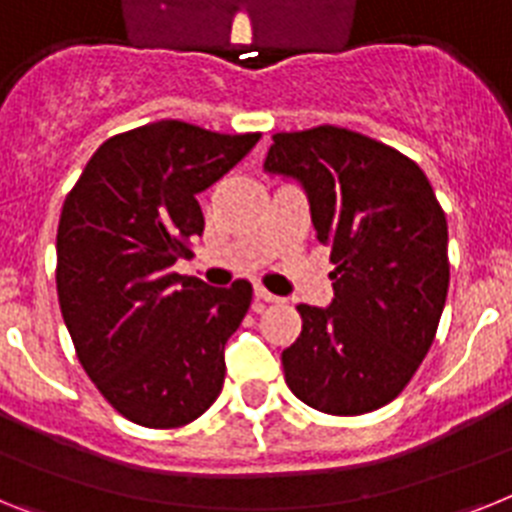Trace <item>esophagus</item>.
I'll return each instance as SVG.
<instances>
[{"mask_svg":"<svg viewBox=\"0 0 512 512\" xmlns=\"http://www.w3.org/2000/svg\"><path fill=\"white\" fill-rule=\"evenodd\" d=\"M255 299H257V302H263V304H278V302H283L281 296L270 294V291L263 289V286H255Z\"/></svg>","mask_w":512,"mask_h":512,"instance_id":"34e87169","label":"esophagus"}]
</instances>
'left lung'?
Segmentation results:
<instances>
[{"label":"left lung","instance_id":"1","mask_svg":"<svg viewBox=\"0 0 512 512\" xmlns=\"http://www.w3.org/2000/svg\"><path fill=\"white\" fill-rule=\"evenodd\" d=\"M265 169L304 184L336 265L333 304L296 307L286 385L322 414H369L401 395L435 341L450 283L445 210L419 163L333 124L276 132Z\"/></svg>","mask_w":512,"mask_h":512}]
</instances>
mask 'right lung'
Instances as JSON below:
<instances>
[{"label":"right lung","mask_w":512,"mask_h":512,"mask_svg":"<svg viewBox=\"0 0 512 512\" xmlns=\"http://www.w3.org/2000/svg\"><path fill=\"white\" fill-rule=\"evenodd\" d=\"M257 132L221 135L179 119L109 137L64 200L57 294L75 354L130 422L176 429L223 388V346L252 286L229 289L174 273L203 234L197 192L242 161Z\"/></svg>","instance_id":"obj_1"}]
</instances>
